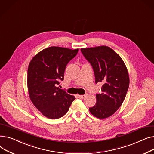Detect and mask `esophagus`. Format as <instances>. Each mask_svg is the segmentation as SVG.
I'll use <instances>...</instances> for the list:
<instances>
[{
  "instance_id": "34e87169",
  "label": "esophagus",
  "mask_w": 154,
  "mask_h": 154,
  "mask_svg": "<svg viewBox=\"0 0 154 154\" xmlns=\"http://www.w3.org/2000/svg\"><path fill=\"white\" fill-rule=\"evenodd\" d=\"M85 97V95H78V97L81 99H83Z\"/></svg>"
}]
</instances>
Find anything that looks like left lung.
<instances>
[{
	"label": "left lung",
	"instance_id": "left-lung-1",
	"mask_svg": "<svg viewBox=\"0 0 154 154\" xmlns=\"http://www.w3.org/2000/svg\"><path fill=\"white\" fill-rule=\"evenodd\" d=\"M84 57L91 65L95 82L103 83L101 93L96 95V104L89 109L99 119L111 116L122 105L129 86V77L122 58L106 46L81 48Z\"/></svg>",
	"mask_w": 154,
	"mask_h": 154
}]
</instances>
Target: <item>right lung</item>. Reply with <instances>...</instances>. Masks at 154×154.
I'll return each mask as SVG.
<instances>
[{
  "label": "right lung",
  "instance_id": "right-lung-1",
  "mask_svg": "<svg viewBox=\"0 0 154 154\" xmlns=\"http://www.w3.org/2000/svg\"><path fill=\"white\" fill-rule=\"evenodd\" d=\"M78 52V49L51 47L39 52L30 63L27 72L30 98L38 110L49 119L64 116L75 99L57 86L64 79L68 63Z\"/></svg>",
  "mask_w": 154,
  "mask_h": 154
}]
</instances>
